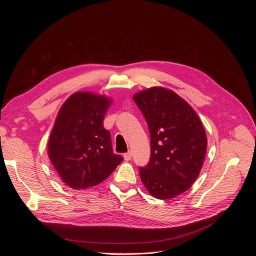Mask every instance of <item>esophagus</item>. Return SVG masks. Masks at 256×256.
Returning <instances> with one entry per match:
<instances>
[{
    "label": "esophagus",
    "instance_id": "1",
    "mask_svg": "<svg viewBox=\"0 0 256 256\" xmlns=\"http://www.w3.org/2000/svg\"><path fill=\"white\" fill-rule=\"evenodd\" d=\"M124 159H125L126 161L131 160V152H130V150H129V152H125V154H124Z\"/></svg>",
    "mask_w": 256,
    "mask_h": 256
}]
</instances>
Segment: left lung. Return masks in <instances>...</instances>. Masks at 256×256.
<instances>
[{"instance_id":"1","label":"left lung","mask_w":256,"mask_h":256,"mask_svg":"<svg viewBox=\"0 0 256 256\" xmlns=\"http://www.w3.org/2000/svg\"><path fill=\"white\" fill-rule=\"evenodd\" d=\"M150 134L148 164L138 168L150 194L170 200L187 191L203 166L207 138L198 114L174 92L152 88L134 96Z\"/></svg>"}]
</instances>
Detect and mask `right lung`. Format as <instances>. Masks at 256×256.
<instances>
[{"mask_svg": "<svg viewBox=\"0 0 256 256\" xmlns=\"http://www.w3.org/2000/svg\"><path fill=\"white\" fill-rule=\"evenodd\" d=\"M111 100L79 92L62 106L51 131L48 154L67 186L88 189L104 182L122 161L113 152L104 118Z\"/></svg>", "mask_w": 256, "mask_h": 256, "instance_id": "1", "label": "right lung"}]
</instances>
